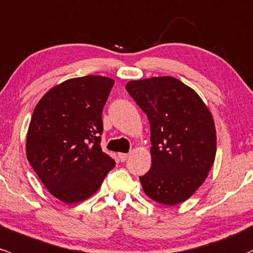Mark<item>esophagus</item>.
<instances>
[{
    "mask_svg": "<svg viewBox=\"0 0 253 253\" xmlns=\"http://www.w3.org/2000/svg\"><path fill=\"white\" fill-rule=\"evenodd\" d=\"M127 158H128V154H119V160H120L121 162H125Z\"/></svg>",
    "mask_w": 253,
    "mask_h": 253,
    "instance_id": "obj_1",
    "label": "esophagus"
}]
</instances>
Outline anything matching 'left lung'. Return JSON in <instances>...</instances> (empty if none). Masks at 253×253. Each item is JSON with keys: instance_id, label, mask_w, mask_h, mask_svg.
<instances>
[{"instance_id": "8db88e82", "label": "left lung", "mask_w": 253, "mask_h": 253, "mask_svg": "<svg viewBox=\"0 0 253 253\" xmlns=\"http://www.w3.org/2000/svg\"><path fill=\"white\" fill-rule=\"evenodd\" d=\"M127 92L148 116L151 168L139 180L152 201L176 205L201 187L216 155L210 110L193 88L173 77L132 80Z\"/></svg>"}]
</instances>
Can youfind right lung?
I'll return each instance as SVG.
<instances>
[{
    "label": "right lung",
    "mask_w": 253,
    "mask_h": 253,
    "mask_svg": "<svg viewBox=\"0 0 253 253\" xmlns=\"http://www.w3.org/2000/svg\"><path fill=\"white\" fill-rule=\"evenodd\" d=\"M114 80L102 76L54 86L33 110L26 156L48 191L67 204L97 192L115 161L102 151V112Z\"/></svg>",
    "instance_id": "1"
}]
</instances>
